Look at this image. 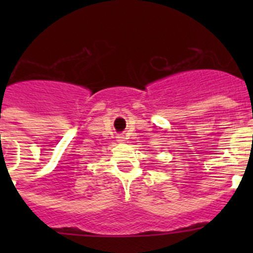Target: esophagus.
I'll return each instance as SVG.
<instances>
[{
  "label": "esophagus",
  "mask_w": 253,
  "mask_h": 253,
  "mask_svg": "<svg viewBox=\"0 0 253 253\" xmlns=\"http://www.w3.org/2000/svg\"><path fill=\"white\" fill-rule=\"evenodd\" d=\"M118 142H120V143H123L124 142V135H118Z\"/></svg>",
  "instance_id": "obj_1"
}]
</instances>
